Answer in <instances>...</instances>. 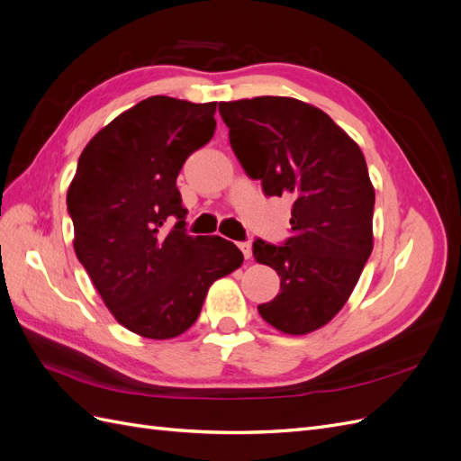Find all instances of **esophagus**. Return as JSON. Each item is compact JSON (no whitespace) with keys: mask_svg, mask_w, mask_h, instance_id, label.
Instances as JSON below:
<instances>
[{"mask_svg":"<svg viewBox=\"0 0 461 461\" xmlns=\"http://www.w3.org/2000/svg\"><path fill=\"white\" fill-rule=\"evenodd\" d=\"M239 248L242 249V254H244V258H246V259L252 258V244H249V242H240V244H239Z\"/></svg>","mask_w":461,"mask_h":461,"instance_id":"1","label":"esophagus"}]
</instances>
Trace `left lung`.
I'll list each match as a JSON object with an SVG mask.
<instances>
[{"label": "left lung", "mask_w": 461, "mask_h": 461, "mask_svg": "<svg viewBox=\"0 0 461 461\" xmlns=\"http://www.w3.org/2000/svg\"><path fill=\"white\" fill-rule=\"evenodd\" d=\"M230 148L267 196H288L292 236L254 242L258 263L281 276V292L258 305L285 334H308L350 298L373 249L375 188L364 153L325 111L285 95L221 102Z\"/></svg>", "instance_id": "8db88e82"}]
</instances>
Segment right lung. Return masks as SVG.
<instances>
[{
  "label": "right lung",
  "instance_id": "obj_1",
  "mask_svg": "<svg viewBox=\"0 0 461 461\" xmlns=\"http://www.w3.org/2000/svg\"><path fill=\"white\" fill-rule=\"evenodd\" d=\"M217 102L151 95L82 149L67 192L75 252L119 323L144 339L188 330L207 290L244 256L221 236H190L176 176L215 132ZM176 218L175 228L168 222Z\"/></svg>",
  "mask_w": 461,
  "mask_h": 461
}]
</instances>
